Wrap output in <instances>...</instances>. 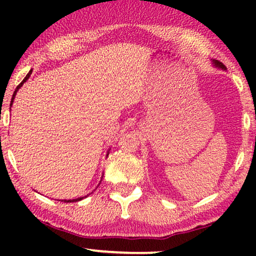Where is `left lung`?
Returning a JSON list of instances; mask_svg holds the SVG:
<instances>
[{"label": "left lung", "instance_id": "8db88e82", "mask_svg": "<svg viewBox=\"0 0 256 256\" xmlns=\"http://www.w3.org/2000/svg\"><path fill=\"white\" fill-rule=\"evenodd\" d=\"M214 64H216V68H222V70H225V65L222 64V62H214Z\"/></svg>", "mask_w": 256, "mask_h": 256}]
</instances>
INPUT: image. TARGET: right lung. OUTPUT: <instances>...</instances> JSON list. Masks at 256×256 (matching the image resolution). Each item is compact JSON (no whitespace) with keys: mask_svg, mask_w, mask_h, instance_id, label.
<instances>
[{"mask_svg":"<svg viewBox=\"0 0 256 256\" xmlns=\"http://www.w3.org/2000/svg\"><path fill=\"white\" fill-rule=\"evenodd\" d=\"M31 72H32V70H31V71H30L29 73H28V74H26V78H24V79H23V82H20L18 86H17V87H16L15 92H14V94H12V101H14V99H15L16 92H17V90H18V88H20V87H22V85H23V84H24V82H26L28 79H29V76H30V74H31ZM82 199H84V197H80V198H76V199H72V200H71V199H70V200H64V202H79V200H82Z\"/></svg>","mask_w":256,"mask_h":256,"instance_id":"1","label":"right lung"}]
</instances>
